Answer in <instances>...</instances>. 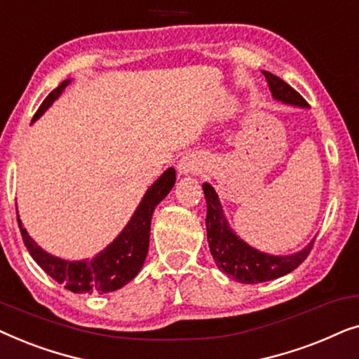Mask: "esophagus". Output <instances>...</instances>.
Masks as SVG:
<instances>
[{
	"instance_id": "esophagus-1",
	"label": "esophagus",
	"mask_w": 359,
	"mask_h": 359,
	"mask_svg": "<svg viewBox=\"0 0 359 359\" xmlns=\"http://www.w3.org/2000/svg\"><path fill=\"white\" fill-rule=\"evenodd\" d=\"M178 170L181 175H193L196 171H199V163L196 161V158H193V156H184V158L180 161Z\"/></svg>"
}]
</instances>
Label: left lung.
<instances>
[{"instance_id": "8db88e82", "label": "left lung", "mask_w": 359, "mask_h": 359, "mask_svg": "<svg viewBox=\"0 0 359 359\" xmlns=\"http://www.w3.org/2000/svg\"><path fill=\"white\" fill-rule=\"evenodd\" d=\"M266 78L269 90L273 93L274 100L284 102V104L309 107L307 101L289 86L281 78L269 72H263ZM205 204H208V215H205V227H208V242L215 264L222 269L225 274L235 281L243 284H258L271 279L281 278L284 274L291 273L309 257L313 247V240L301 252L292 255H268L258 252L242 238L237 237L232 229L229 227L225 219L222 205H220L219 196L209 183L203 184Z\"/></svg>"}]
</instances>
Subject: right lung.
<instances>
[{
	"label": "right lung",
	"instance_id": "add662e5",
	"mask_svg": "<svg viewBox=\"0 0 359 359\" xmlns=\"http://www.w3.org/2000/svg\"><path fill=\"white\" fill-rule=\"evenodd\" d=\"M70 80H65L60 86H57L48 95L32 117L36 122L43 112H46L53 101L62 95ZM176 171L168 168L154 184L147 189L144 199L140 201L139 208L132 215L129 224L124 230L117 235L112 243L97 253L91 259H80V262H68L53 257V255L43 252L34 240L29 237L27 230L22 227L21 219L18 215V224L21 229L24 245L31 253L39 266L46 271L48 276L55 279L58 284H63L72 292H112L121 289L127 283L132 281L144 266V262L149 253L150 240V224L151 215L156 205L165 199L175 186Z\"/></svg>",
	"mask_w": 359,
	"mask_h": 359
}]
</instances>
